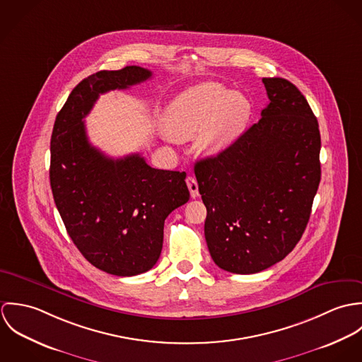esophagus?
I'll list each match as a JSON object with an SVG mask.
<instances>
[{
	"label": "esophagus",
	"mask_w": 362,
	"mask_h": 362,
	"mask_svg": "<svg viewBox=\"0 0 362 362\" xmlns=\"http://www.w3.org/2000/svg\"><path fill=\"white\" fill-rule=\"evenodd\" d=\"M187 185H188V189L191 192V197L192 198H198L199 197V189H198V182H197L195 177L188 175L187 177Z\"/></svg>",
	"instance_id": "obj_1"
}]
</instances>
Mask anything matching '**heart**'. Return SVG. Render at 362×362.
I'll list each match as a JSON object with an SVG mask.
<instances>
[{
  "label": "heart",
  "instance_id": "obj_1",
  "mask_svg": "<svg viewBox=\"0 0 362 362\" xmlns=\"http://www.w3.org/2000/svg\"><path fill=\"white\" fill-rule=\"evenodd\" d=\"M250 115L251 103L243 93L206 82L184 90L168 104L161 127L174 141H188L201 134V152L216 156L237 141Z\"/></svg>",
  "mask_w": 362,
  "mask_h": 362
}]
</instances>
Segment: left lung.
I'll list each match as a JSON object with an SVG mask.
<instances>
[{
	"label": "left lung",
	"mask_w": 362,
	"mask_h": 362,
	"mask_svg": "<svg viewBox=\"0 0 362 362\" xmlns=\"http://www.w3.org/2000/svg\"><path fill=\"white\" fill-rule=\"evenodd\" d=\"M269 104L231 146L195 163L210 257L252 274L301 240L320 182V134L310 104L283 78L262 79Z\"/></svg>",
	"instance_id": "left-lung-1"
}]
</instances>
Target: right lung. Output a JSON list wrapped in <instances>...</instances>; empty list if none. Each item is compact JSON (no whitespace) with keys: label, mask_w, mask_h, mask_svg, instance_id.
<instances>
[{"label":"right lung","mask_w":362,"mask_h":362,"mask_svg":"<svg viewBox=\"0 0 362 362\" xmlns=\"http://www.w3.org/2000/svg\"><path fill=\"white\" fill-rule=\"evenodd\" d=\"M151 76L136 65L88 76L52 128L50 185L65 228L86 260L122 277L145 273L158 260L165 217L189 201L187 174L152 168L139 153L104 155L90 145L83 118L100 95Z\"/></svg>","instance_id":"right-lung-1"}]
</instances>
